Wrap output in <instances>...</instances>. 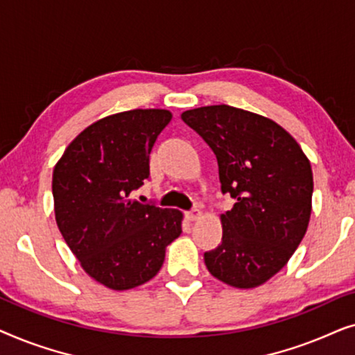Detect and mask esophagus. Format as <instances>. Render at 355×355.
Segmentation results:
<instances>
[{
    "instance_id": "obj_1",
    "label": "esophagus",
    "mask_w": 355,
    "mask_h": 355,
    "mask_svg": "<svg viewBox=\"0 0 355 355\" xmlns=\"http://www.w3.org/2000/svg\"><path fill=\"white\" fill-rule=\"evenodd\" d=\"M200 215H202V211L198 210V208H192L191 211L186 213V218L189 221H196V220H198V218H200Z\"/></svg>"
}]
</instances>
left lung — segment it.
<instances>
[{
  "label": "left lung",
  "instance_id": "left-lung-1",
  "mask_svg": "<svg viewBox=\"0 0 355 355\" xmlns=\"http://www.w3.org/2000/svg\"><path fill=\"white\" fill-rule=\"evenodd\" d=\"M184 123L218 159L221 192L236 203L221 215V244L203 254L210 273L234 288H255L288 263L312 213L310 162L291 134L227 105L184 111Z\"/></svg>",
  "mask_w": 355,
  "mask_h": 355
}]
</instances>
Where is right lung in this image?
<instances>
[{"mask_svg": "<svg viewBox=\"0 0 355 355\" xmlns=\"http://www.w3.org/2000/svg\"><path fill=\"white\" fill-rule=\"evenodd\" d=\"M171 121L166 110H130L77 135L53 171L55 215L66 244L92 278L114 291L152 279L182 213L144 205L132 192L150 178V152Z\"/></svg>", "mask_w": 355, "mask_h": 355, "instance_id": "1", "label": "right lung"}]
</instances>
